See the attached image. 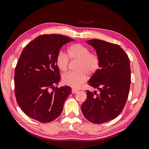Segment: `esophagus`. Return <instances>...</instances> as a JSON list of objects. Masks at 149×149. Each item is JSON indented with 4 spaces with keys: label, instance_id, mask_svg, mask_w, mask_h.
<instances>
[{
    "label": "esophagus",
    "instance_id": "1",
    "mask_svg": "<svg viewBox=\"0 0 149 149\" xmlns=\"http://www.w3.org/2000/svg\"><path fill=\"white\" fill-rule=\"evenodd\" d=\"M77 92H78V90H77V89H74V88H73V89H72V94H75V93H77Z\"/></svg>",
    "mask_w": 149,
    "mask_h": 149
}]
</instances>
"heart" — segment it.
I'll list each match as a JSON object with an SVG mask.
<instances>
[{"label":"heart","mask_w":149,"mask_h":149,"mask_svg":"<svg viewBox=\"0 0 149 149\" xmlns=\"http://www.w3.org/2000/svg\"><path fill=\"white\" fill-rule=\"evenodd\" d=\"M68 56L60 51L56 57V64L62 72L68 70L69 58L79 60L76 70L62 77L63 82L73 88H79L88 78V74L92 75L97 70L100 66V59L98 55L91 53L89 49L80 44H74L68 49Z\"/></svg>","instance_id":"heart-1"}]
</instances>
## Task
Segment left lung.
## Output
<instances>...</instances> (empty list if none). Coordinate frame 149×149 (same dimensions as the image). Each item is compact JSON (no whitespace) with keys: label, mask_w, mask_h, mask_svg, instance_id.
I'll return each instance as SVG.
<instances>
[{"label":"left lung","mask_w":149,"mask_h":149,"mask_svg":"<svg viewBox=\"0 0 149 149\" xmlns=\"http://www.w3.org/2000/svg\"><path fill=\"white\" fill-rule=\"evenodd\" d=\"M86 42L95 50L100 59V69L88 81L99 93L86 91L87 99L81 108L89 122L102 124L116 118L124 109L131 83L130 60L118 44L97 39Z\"/></svg>","instance_id":"8db88e82"}]
</instances>
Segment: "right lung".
<instances>
[{"label":"right lung","mask_w":149,"mask_h":149,"mask_svg":"<svg viewBox=\"0 0 149 149\" xmlns=\"http://www.w3.org/2000/svg\"><path fill=\"white\" fill-rule=\"evenodd\" d=\"M74 40L61 35H43L22 52L15 72V95L30 118L48 123L61 114L72 89L68 86L55 88L60 81L56 57L63 45Z\"/></svg>","instance_id":"add662e5"}]
</instances>
